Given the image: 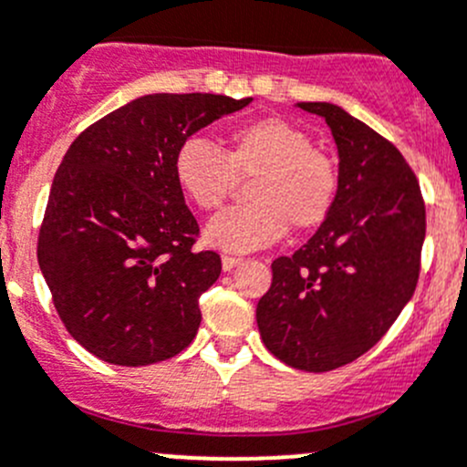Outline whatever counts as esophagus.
Wrapping results in <instances>:
<instances>
[{
  "instance_id": "esophagus-1",
  "label": "esophagus",
  "mask_w": 467,
  "mask_h": 467,
  "mask_svg": "<svg viewBox=\"0 0 467 467\" xmlns=\"http://www.w3.org/2000/svg\"><path fill=\"white\" fill-rule=\"evenodd\" d=\"M244 260L242 257H237V255H223L221 257V264H223V271H233L234 266H239V264H242Z\"/></svg>"
}]
</instances>
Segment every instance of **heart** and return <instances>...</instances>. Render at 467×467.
I'll return each instance as SVG.
<instances>
[{
  "label": "heart",
  "instance_id": "1",
  "mask_svg": "<svg viewBox=\"0 0 467 467\" xmlns=\"http://www.w3.org/2000/svg\"><path fill=\"white\" fill-rule=\"evenodd\" d=\"M173 176L199 210L214 212L248 185L251 203L225 210L207 223L205 239L225 251H255L296 233L317 230L334 210L338 169L298 126L264 117L234 129L223 150L201 138L181 144Z\"/></svg>",
  "mask_w": 467,
  "mask_h": 467
}]
</instances>
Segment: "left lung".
<instances>
[{
    "label": "left lung",
    "mask_w": 467,
    "mask_h": 467,
    "mask_svg": "<svg viewBox=\"0 0 467 467\" xmlns=\"http://www.w3.org/2000/svg\"><path fill=\"white\" fill-rule=\"evenodd\" d=\"M298 106L332 129L338 196L317 234L271 264L257 327L280 361L327 373L368 352L411 300L425 201L402 153L370 126L332 103Z\"/></svg>",
    "instance_id": "obj_1"
}]
</instances>
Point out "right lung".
<instances>
[{
	"label": "right lung",
	"mask_w": 467,
	"mask_h": 467,
	"mask_svg": "<svg viewBox=\"0 0 467 467\" xmlns=\"http://www.w3.org/2000/svg\"><path fill=\"white\" fill-rule=\"evenodd\" d=\"M253 99L146 94L88 126L54 176L37 264L67 332L99 359L149 366L194 341L221 273L173 176L190 135Z\"/></svg>",
	"instance_id": "obj_1"
}]
</instances>
